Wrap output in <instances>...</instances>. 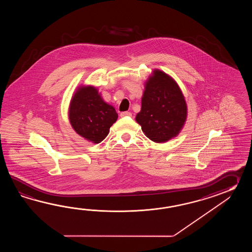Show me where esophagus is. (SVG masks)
I'll return each mask as SVG.
<instances>
[{"instance_id":"1","label":"esophagus","mask_w":252,"mask_h":252,"mask_svg":"<svg viewBox=\"0 0 252 252\" xmlns=\"http://www.w3.org/2000/svg\"><path fill=\"white\" fill-rule=\"evenodd\" d=\"M129 116H131V113H129V112L121 113V117H129Z\"/></svg>"}]
</instances>
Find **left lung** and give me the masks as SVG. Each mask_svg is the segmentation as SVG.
Segmentation results:
<instances>
[{
  "label": "left lung",
  "mask_w": 252,
  "mask_h": 252,
  "mask_svg": "<svg viewBox=\"0 0 252 252\" xmlns=\"http://www.w3.org/2000/svg\"><path fill=\"white\" fill-rule=\"evenodd\" d=\"M188 105L177 82L159 69H154L145 83L141 109L136 122L145 135L156 143L177 137L186 124Z\"/></svg>",
  "instance_id": "1"
}]
</instances>
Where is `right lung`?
<instances>
[{
	"label": "right lung",
	"mask_w": 252,
	"mask_h": 252,
	"mask_svg": "<svg viewBox=\"0 0 252 252\" xmlns=\"http://www.w3.org/2000/svg\"><path fill=\"white\" fill-rule=\"evenodd\" d=\"M68 118L76 133L97 144L106 138L118 113L103 101L96 87L80 86L71 98Z\"/></svg>",
	"instance_id": "add662e5"
}]
</instances>
